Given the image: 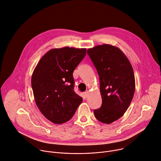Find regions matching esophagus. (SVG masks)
Here are the masks:
<instances>
[{
	"label": "esophagus",
	"mask_w": 161,
	"mask_h": 161,
	"mask_svg": "<svg viewBox=\"0 0 161 161\" xmlns=\"http://www.w3.org/2000/svg\"><path fill=\"white\" fill-rule=\"evenodd\" d=\"M89 91H86L85 92H84V95H85V97H89Z\"/></svg>",
	"instance_id": "1"
}]
</instances>
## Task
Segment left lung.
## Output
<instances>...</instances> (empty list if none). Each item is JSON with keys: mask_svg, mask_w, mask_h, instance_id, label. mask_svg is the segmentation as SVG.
<instances>
[{"mask_svg": "<svg viewBox=\"0 0 161 161\" xmlns=\"http://www.w3.org/2000/svg\"><path fill=\"white\" fill-rule=\"evenodd\" d=\"M99 77L101 107L94 110L100 122L110 124L124 115L132 100L136 81L130 61L118 47L103 44L87 50Z\"/></svg>", "mask_w": 161, "mask_h": 161, "instance_id": "obj_1", "label": "left lung"}]
</instances>
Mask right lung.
Instances as JSON below:
<instances>
[{
    "mask_svg": "<svg viewBox=\"0 0 161 161\" xmlns=\"http://www.w3.org/2000/svg\"><path fill=\"white\" fill-rule=\"evenodd\" d=\"M85 48L52 49L36 65L31 78L35 103L54 124L69 121L83 98L74 91L73 71L86 55Z\"/></svg>",
    "mask_w": 161,
    "mask_h": 161,
    "instance_id": "1",
    "label": "right lung"
}]
</instances>
